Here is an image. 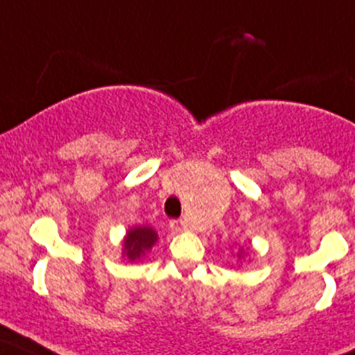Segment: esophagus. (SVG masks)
Listing matches in <instances>:
<instances>
[{
  "mask_svg": "<svg viewBox=\"0 0 355 355\" xmlns=\"http://www.w3.org/2000/svg\"><path fill=\"white\" fill-rule=\"evenodd\" d=\"M170 228L173 230V232H184V230L187 228V225H185V221H182V219H180V221L177 219V221L170 223Z\"/></svg>",
  "mask_w": 355,
  "mask_h": 355,
  "instance_id": "obj_1",
  "label": "esophagus"
}]
</instances>
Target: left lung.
Returning a JSON list of instances; mask_svg holds the SVG:
<instances>
[{
    "label": "left lung",
    "mask_w": 355,
    "mask_h": 355,
    "mask_svg": "<svg viewBox=\"0 0 355 355\" xmlns=\"http://www.w3.org/2000/svg\"><path fill=\"white\" fill-rule=\"evenodd\" d=\"M242 253H244V248L239 249V253H237V258H242Z\"/></svg>",
    "instance_id": "obj_1"
}]
</instances>
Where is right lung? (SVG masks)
Returning <instances> with one entry per match:
<instances>
[{
	"label": "right lung",
	"mask_w": 355,
	"mask_h": 355,
	"mask_svg": "<svg viewBox=\"0 0 355 355\" xmlns=\"http://www.w3.org/2000/svg\"><path fill=\"white\" fill-rule=\"evenodd\" d=\"M157 241L159 235L152 226H132V228L127 230L125 237L122 241V258H127V261H130V263L141 260Z\"/></svg>",
	"instance_id": "add662e5"
}]
</instances>
